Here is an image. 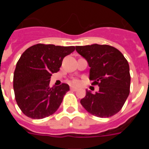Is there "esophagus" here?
<instances>
[{
    "label": "esophagus",
    "instance_id": "obj_1",
    "mask_svg": "<svg viewBox=\"0 0 149 149\" xmlns=\"http://www.w3.org/2000/svg\"><path fill=\"white\" fill-rule=\"evenodd\" d=\"M70 89L72 91H77V89L76 87H74V86H71L70 87Z\"/></svg>",
    "mask_w": 149,
    "mask_h": 149
}]
</instances>
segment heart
Returning a JSON list of instances; mask_svg holds the SVG:
<instances>
[{"instance_id": "obj_1", "label": "heart", "mask_w": 149, "mask_h": 149, "mask_svg": "<svg viewBox=\"0 0 149 149\" xmlns=\"http://www.w3.org/2000/svg\"><path fill=\"white\" fill-rule=\"evenodd\" d=\"M72 84H73V85H74V86H78L79 84H80V81H79L78 80H77V79H74V80H73V81H72Z\"/></svg>"}]
</instances>
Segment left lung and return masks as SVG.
<instances>
[{"mask_svg":"<svg viewBox=\"0 0 149 149\" xmlns=\"http://www.w3.org/2000/svg\"><path fill=\"white\" fill-rule=\"evenodd\" d=\"M76 51L87 60L92 84L99 86L95 94L86 90L81 104L97 117L113 116L122 108L130 93L131 75L127 60L119 50L107 45L76 46Z\"/></svg>","mask_w":149,"mask_h":149,"instance_id":"8db88e82","label":"left lung"}]
</instances>
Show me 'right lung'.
Listing matches in <instances>:
<instances>
[{"mask_svg":"<svg viewBox=\"0 0 149 149\" xmlns=\"http://www.w3.org/2000/svg\"><path fill=\"white\" fill-rule=\"evenodd\" d=\"M74 50V46L36 44L22 54L14 72L13 89L24 115L40 119L57 110L69 86L62 84L51 88L50 78L59 72L63 58Z\"/></svg>","mask_w":149,"mask_h":149,"instance_id":"1","label":"right lung"}]
</instances>
